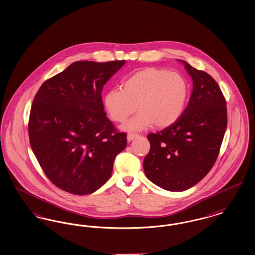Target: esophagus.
I'll use <instances>...</instances> for the list:
<instances>
[{
  "label": "esophagus",
  "instance_id": "1",
  "mask_svg": "<svg viewBox=\"0 0 255 255\" xmlns=\"http://www.w3.org/2000/svg\"><path fill=\"white\" fill-rule=\"evenodd\" d=\"M136 136H137V134H136V133L129 132V133L127 134V140H128V141H132V139H133L134 137H136Z\"/></svg>",
  "mask_w": 255,
  "mask_h": 255
}]
</instances>
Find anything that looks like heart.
I'll return each instance as SVG.
<instances>
[{
	"mask_svg": "<svg viewBox=\"0 0 255 255\" xmlns=\"http://www.w3.org/2000/svg\"><path fill=\"white\" fill-rule=\"evenodd\" d=\"M187 80L176 72L148 67L123 82V90L113 89L104 97V107L113 122L123 123L136 110L124 131H141L154 124L165 128L182 115L189 97Z\"/></svg>",
	"mask_w": 255,
	"mask_h": 255,
	"instance_id": "obj_1",
	"label": "heart"
}]
</instances>
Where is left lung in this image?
<instances>
[{"instance_id":"obj_1","label":"left lung","mask_w":255,"mask_h":255,"mask_svg":"<svg viewBox=\"0 0 255 255\" xmlns=\"http://www.w3.org/2000/svg\"><path fill=\"white\" fill-rule=\"evenodd\" d=\"M181 61L193 81V92L180 118L151 132L143 161L148 179L164 190L182 192L203 179L218 156L227 128V106L220 87L206 72Z\"/></svg>"}]
</instances>
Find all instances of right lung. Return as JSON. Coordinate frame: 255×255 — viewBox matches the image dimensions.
I'll list each match as a JSON object with an SVG mask.
<instances>
[{
	"mask_svg": "<svg viewBox=\"0 0 255 255\" xmlns=\"http://www.w3.org/2000/svg\"><path fill=\"white\" fill-rule=\"evenodd\" d=\"M126 61H76L43 82L31 107V148L52 183L78 195L96 192L112 175L127 145L106 117L103 85Z\"/></svg>",
	"mask_w": 255,
	"mask_h": 255,
	"instance_id": "add662e5",
	"label": "right lung"
}]
</instances>
